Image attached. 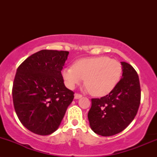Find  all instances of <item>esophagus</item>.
<instances>
[{
	"label": "esophagus",
	"instance_id": "obj_1",
	"mask_svg": "<svg viewBox=\"0 0 157 157\" xmlns=\"http://www.w3.org/2000/svg\"><path fill=\"white\" fill-rule=\"evenodd\" d=\"M82 94H78V93H76L75 94V99H80V98H81V97H82Z\"/></svg>",
	"mask_w": 157,
	"mask_h": 157
}]
</instances>
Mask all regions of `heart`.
I'll return each mask as SVG.
<instances>
[{"mask_svg": "<svg viewBox=\"0 0 157 157\" xmlns=\"http://www.w3.org/2000/svg\"><path fill=\"white\" fill-rule=\"evenodd\" d=\"M66 86L73 89L85 79V85L94 96H105L118 83L122 75L121 64L105 56L83 58L76 61L73 67L63 70Z\"/></svg>", "mask_w": 157, "mask_h": 157, "instance_id": "obj_1", "label": "heart"}]
</instances>
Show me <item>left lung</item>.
<instances>
[{
  "label": "left lung",
  "mask_w": 157,
  "mask_h": 157,
  "mask_svg": "<svg viewBox=\"0 0 157 157\" xmlns=\"http://www.w3.org/2000/svg\"><path fill=\"white\" fill-rule=\"evenodd\" d=\"M122 77L109 94L91 99L88 118L98 135L110 136L121 132L133 121L140 107L141 89L136 70L122 62Z\"/></svg>",
  "instance_id": "left-lung-1"
}]
</instances>
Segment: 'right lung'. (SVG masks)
<instances>
[{
  "instance_id": "right-lung-1",
  "label": "right lung",
  "mask_w": 157,
  "mask_h": 157,
  "mask_svg": "<svg viewBox=\"0 0 157 157\" xmlns=\"http://www.w3.org/2000/svg\"><path fill=\"white\" fill-rule=\"evenodd\" d=\"M68 55L67 51L41 50L17 68L12 86L14 108L23 125L36 134L55 132L75 97L61 74Z\"/></svg>"
}]
</instances>
